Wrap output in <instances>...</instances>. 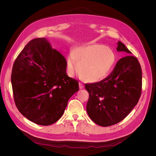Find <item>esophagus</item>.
Wrapping results in <instances>:
<instances>
[{
    "label": "esophagus",
    "mask_w": 156,
    "mask_h": 156,
    "mask_svg": "<svg viewBox=\"0 0 156 156\" xmlns=\"http://www.w3.org/2000/svg\"><path fill=\"white\" fill-rule=\"evenodd\" d=\"M79 88H80V89H82V88H83L84 87V84H83L81 82H79Z\"/></svg>",
    "instance_id": "esophagus-1"
}]
</instances>
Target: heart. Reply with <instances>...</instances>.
<instances>
[{
  "instance_id": "1",
  "label": "heart",
  "mask_w": 156,
  "mask_h": 156,
  "mask_svg": "<svg viewBox=\"0 0 156 156\" xmlns=\"http://www.w3.org/2000/svg\"><path fill=\"white\" fill-rule=\"evenodd\" d=\"M116 63L114 51L100 44L81 47L73 51L66 60L68 72L71 76L79 73L90 82L105 78Z\"/></svg>"
}]
</instances>
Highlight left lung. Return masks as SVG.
<instances>
[{"mask_svg": "<svg viewBox=\"0 0 156 156\" xmlns=\"http://www.w3.org/2000/svg\"><path fill=\"white\" fill-rule=\"evenodd\" d=\"M118 51L131 52L119 41ZM87 111L91 120L107 127L119 123L137 104L142 90V70L136 57L127 55L118 61L112 72L100 82L87 83Z\"/></svg>", "mask_w": 156, "mask_h": 156, "instance_id": "obj_1", "label": "left lung"}]
</instances>
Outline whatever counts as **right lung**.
Listing matches in <instances>:
<instances>
[{
    "label": "right lung",
    "mask_w": 156,
    "mask_h": 156,
    "mask_svg": "<svg viewBox=\"0 0 156 156\" xmlns=\"http://www.w3.org/2000/svg\"><path fill=\"white\" fill-rule=\"evenodd\" d=\"M66 60L45 37L33 39L13 65L11 82L16 105L34 123L49 126L64 114L69 99L79 90L68 76Z\"/></svg>",
    "instance_id": "right-lung-1"
}]
</instances>
